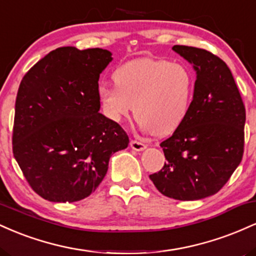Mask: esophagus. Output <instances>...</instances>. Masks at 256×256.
I'll list each match as a JSON object with an SVG mask.
<instances>
[{"mask_svg":"<svg viewBox=\"0 0 256 256\" xmlns=\"http://www.w3.org/2000/svg\"><path fill=\"white\" fill-rule=\"evenodd\" d=\"M130 146L132 149H134V150H136V152H142L146 148V146L144 144V143L140 142V140H131Z\"/></svg>","mask_w":256,"mask_h":256,"instance_id":"esophagus-1","label":"esophagus"}]
</instances>
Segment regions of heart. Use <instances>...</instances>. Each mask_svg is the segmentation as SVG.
Instances as JSON below:
<instances>
[{
	"label": "heart",
	"mask_w": 256,
	"mask_h": 256,
	"mask_svg": "<svg viewBox=\"0 0 256 256\" xmlns=\"http://www.w3.org/2000/svg\"><path fill=\"white\" fill-rule=\"evenodd\" d=\"M116 86L98 89L102 110L119 122L134 110L143 131L172 134L184 122L192 106L195 76L184 64L164 58H140L114 72Z\"/></svg>",
	"instance_id": "obj_1"
}]
</instances>
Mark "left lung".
I'll use <instances>...</instances> for the list:
<instances>
[{"label":"left lung","instance_id":"obj_1","mask_svg":"<svg viewBox=\"0 0 256 256\" xmlns=\"http://www.w3.org/2000/svg\"><path fill=\"white\" fill-rule=\"evenodd\" d=\"M172 49L194 66L195 90L186 119L160 144L167 162L149 178L167 198L195 201L218 192L240 164L246 108L222 58L195 46Z\"/></svg>","mask_w":256,"mask_h":256}]
</instances>
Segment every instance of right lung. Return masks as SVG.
Returning <instances> with one entry per match:
<instances>
[{
	"instance_id": "add662e5",
	"label": "right lung",
	"mask_w": 256,
	"mask_h": 256,
	"mask_svg": "<svg viewBox=\"0 0 256 256\" xmlns=\"http://www.w3.org/2000/svg\"><path fill=\"white\" fill-rule=\"evenodd\" d=\"M110 61L106 49L61 46L40 58L20 83L13 154L44 200L88 198L104 180L110 155L128 148L122 126L98 113V78Z\"/></svg>"
}]
</instances>
